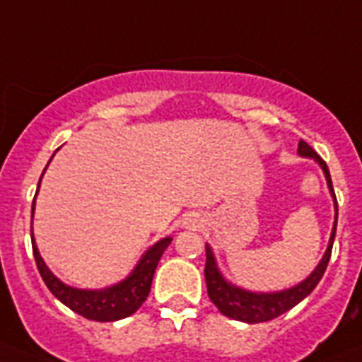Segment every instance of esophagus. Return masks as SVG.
Here are the masks:
<instances>
[{"label":"esophagus","instance_id":"obj_1","mask_svg":"<svg viewBox=\"0 0 362 362\" xmlns=\"http://www.w3.org/2000/svg\"><path fill=\"white\" fill-rule=\"evenodd\" d=\"M187 227H197V220H193V218H187Z\"/></svg>","mask_w":362,"mask_h":362}]
</instances>
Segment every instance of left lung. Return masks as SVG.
<instances>
[{"instance_id":"left-lung-1","label":"left lung","mask_w":362,"mask_h":362,"mask_svg":"<svg viewBox=\"0 0 362 362\" xmlns=\"http://www.w3.org/2000/svg\"><path fill=\"white\" fill-rule=\"evenodd\" d=\"M303 158H312L314 161L320 163V167L323 169V175L327 178V186H329V192L332 195V201H334V226H332L331 240H329V246L325 250V255L321 257L320 264L315 267L314 272L303 280L297 286L289 287V289H284V291L276 293H253L247 291V289H242V287L233 286L223 278V274L218 269V263H216L214 253H212V247L206 244V264H204V280H206V289H209L210 300L216 304V308L220 310L221 314L231 317V320L244 321V323H263V321H270L278 317V315L286 314L287 310H291L293 306H297L303 298H306L310 293L314 291L315 286L320 284V280L323 278L327 270V264H329V259H331L332 252V242H334V235H337V221H338V203L337 195H334V189H332L331 182V173H329V167L323 159L314 152V148L310 146L308 142L300 141L298 142L297 150Z\"/></svg>"}]
</instances>
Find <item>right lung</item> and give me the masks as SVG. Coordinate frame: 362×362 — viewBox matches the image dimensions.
<instances>
[{
  "label": "right lung",
  "mask_w": 362,
  "mask_h": 362,
  "mask_svg": "<svg viewBox=\"0 0 362 362\" xmlns=\"http://www.w3.org/2000/svg\"><path fill=\"white\" fill-rule=\"evenodd\" d=\"M45 170H47V167H45ZM39 184H41V180H39ZM33 210H35V199H33V204H31V212ZM170 242H173L170 237H165L156 242L142 255L141 261L133 269V272L125 280L115 284V286L105 287V289H76V287H71L62 280H58L50 272V269L42 261L41 253L37 250L35 238H33V233H31V246H33V257H35L37 269H39V274H41L42 281L47 284L48 289H50V293L58 298L59 303H64L67 308L92 321L124 320V317L135 314L136 310L141 308V304L146 300L150 287H152L156 267H158L159 259H161V255H163Z\"/></svg>",
  "instance_id": "obj_1"
}]
</instances>
